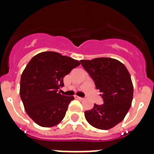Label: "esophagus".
Wrapping results in <instances>:
<instances>
[{"instance_id": "1", "label": "esophagus", "mask_w": 154, "mask_h": 154, "mask_svg": "<svg viewBox=\"0 0 154 154\" xmlns=\"http://www.w3.org/2000/svg\"><path fill=\"white\" fill-rule=\"evenodd\" d=\"M75 99H78V100H83V98L82 97H78V96H74Z\"/></svg>"}]
</instances>
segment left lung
I'll return each instance as SVG.
<instances>
[{
	"label": "left lung",
	"mask_w": 154,
	"mask_h": 154,
	"mask_svg": "<svg viewBox=\"0 0 154 154\" xmlns=\"http://www.w3.org/2000/svg\"><path fill=\"white\" fill-rule=\"evenodd\" d=\"M101 92L104 104H94L85 112L87 122L99 129H109L123 121L131 106L134 86L129 71L121 61L109 57L80 60Z\"/></svg>",
	"instance_id": "8db88e82"
}]
</instances>
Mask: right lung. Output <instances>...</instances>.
Listing matches in <instances>:
<instances>
[{"instance_id": "right-lung-1", "label": "right lung", "mask_w": 154, "mask_h": 154, "mask_svg": "<svg viewBox=\"0 0 154 154\" xmlns=\"http://www.w3.org/2000/svg\"><path fill=\"white\" fill-rule=\"evenodd\" d=\"M80 65L78 60L56 52H42L29 60L23 71L20 95L25 110L40 126L52 127L65 117L74 97L58 92L63 78Z\"/></svg>"}]
</instances>
